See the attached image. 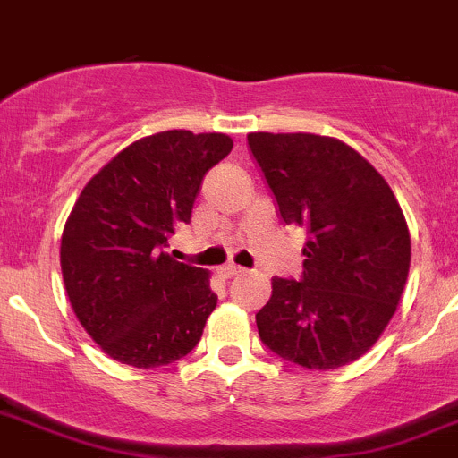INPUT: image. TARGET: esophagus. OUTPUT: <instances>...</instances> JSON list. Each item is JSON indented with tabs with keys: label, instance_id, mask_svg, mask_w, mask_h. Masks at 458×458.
Returning a JSON list of instances; mask_svg holds the SVG:
<instances>
[{
	"label": "esophagus",
	"instance_id": "1",
	"mask_svg": "<svg viewBox=\"0 0 458 458\" xmlns=\"http://www.w3.org/2000/svg\"><path fill=\"white\" fill-rule=\"evenodd\" d=\"M240 273H244V268L242 267H238V264H225V267H220V276L223 277H235V276H240Z\"/></svg>",
	"mask_w": 458,
	"mask_h": 458
}]
</instances>
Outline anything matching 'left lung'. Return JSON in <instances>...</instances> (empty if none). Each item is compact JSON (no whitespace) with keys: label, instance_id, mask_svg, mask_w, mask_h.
I'll list each match as a JSON object with an SVG mask.
<instances>
[{"label":"left lung","instance_id":"left-lung-1","mask_svg":"<svg viewBox=\"0 0 458 458\" xmlns=\"http://www.w3.org/2000/svg\"><path fill=\"white\" fill-rule=\"evenodd\" d=\"M284 225L306 229L300 280L273 277L256 313L282 360L331 370L360 360L402 300L410 233L388 182L346 143L315 134H249Z\"/></svg>","mask_w":458,"mask_h":458}]
</instances>
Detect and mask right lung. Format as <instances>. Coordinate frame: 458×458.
Returning <instances> with one entry per match:
<instances>
[{"label": "right lung", "instance_id": "right-lung-1", "mask_svg": "<svg viewBox=\"0 0 458 458\" xmlns=\"http://www.w3.org/2000/svg\"><path fill=\"white\" fill-rule=\"evenodd\" d=\"M233 148L225 134L160 131L116 154L74 202L61 235L70 304L103 352L134 369L181 360L218 295L209 273L165 247L190 223L205 174Z\"/></svg>", "mask_w": 458, "mask_h": 458}]
</instances>
